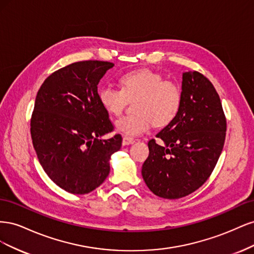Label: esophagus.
Masks as SVG:
<instances>
[{
	"label": "esophagus",
	"mask_w": 254,
	"mask_h": 254,
	"mask_svg": "<svg viewBox=\"0 0 254 254\" xmlns=\"http://www.w3.org/2000/svg\"><path fill=\"white\" fill-rule=\"evenodd\" d=\"M135 142V140L133 137H130L128 135H123V145H130L133 144Z\"/></svg>",
	"instance_id": "esophagus-1"
}]
</instances>
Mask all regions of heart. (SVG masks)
<instances>
[{
  "instance_id": "b5f03b06",
  "label": "heart",
  "mask_w": 254,
  "mask_h": 254,
  "mask_svg": "<svg viewBox=\"0 0 254 254\" xmlns=\"http://www.w3.org/2000/svg\"><path fill=\"white\" fill-rule=\"evenodd\" d=\"M122 89L111 84L98 91L99 103L114 117L125 110L129 101H134V113L121 118L115 126L126 135H140L148 131L152 124L163 127L178 114L182 93L174 81L166 80L161 74L151 70H137L121 77Z\"/></svg>"
}]
</instances>
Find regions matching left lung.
Segmentation results:
<instances>
[{
    "instance_id": "obj_1",
    "label": "left lung",
    "mask_w": 254,
    "mask_h": 254,
    "mask_svg": "<svg viewBox=\"0 0 254 254\" xmlns=\"http://www.w3.org/2000/svg\"><path fill=\"white\" fill-rule=\"evenodd\" d=\"M178 114L148 142L149 156L142 166L153 194L178 199L209 179L224 148L227 120L212 82L197 71L182 76Z\"/></svg>"
}]
</instances>
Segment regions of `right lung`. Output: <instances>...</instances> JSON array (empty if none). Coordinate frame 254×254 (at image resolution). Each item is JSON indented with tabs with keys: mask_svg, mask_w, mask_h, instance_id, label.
I'll return each mask as SVG.
<instances>
[{
	"mask_svg": "<svg viewBox=\"0 0 254 254\" xmlns=\"http://www.w3.org/2000/svg\"><path fill=\"white\" fill-rule=\"evenodd\" d=\"M114 65L78 61L52 73L38 91L30 134L44 172L71 194L94 190L110 172L109 160L122 146L109 113L99 103L97 84Z\"/></svg>",
	"mask_w": 254,
	"mask_h": 254,
	"instance_id": "add662e5",
	"label": "right lung"
}]
</instances>
